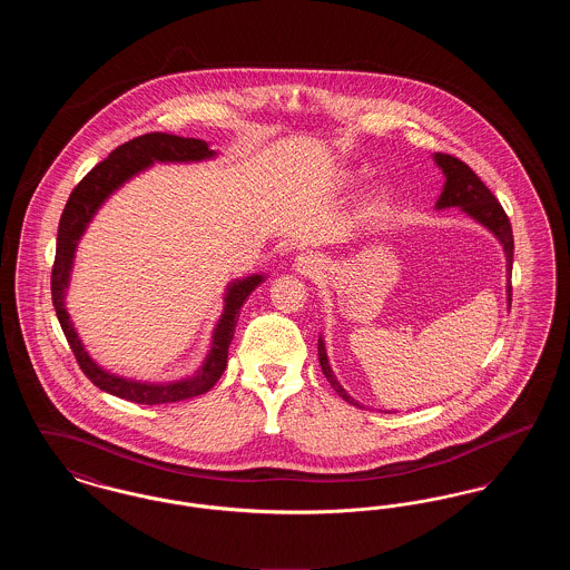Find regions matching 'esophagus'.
I'll return each mask as SVG.
<instances>
[{
    "label": "esophagus",
    "mask_w": 570,
    "mask_h": 570,
    "mask_svg": "<svg viewBox=\"0 0 570 570\" xmlns=\"http://www.w3.org/2000/svg\"><path fill=\"white\" fill-rule=\"evenodd\" d=\"M295 267L298 273H312L318 267V261L314 256H307V254H301L297 261H295Z\"/></svg>",
    "instance_id": "34e87169"
}]
</instances>
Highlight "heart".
Wrapping results in <instances>:
<instances>
[{
    "label": "heart",
    "instance_id": "1",
    "mask_svg": "<svg viewBox=\"0 0 570 570\" xmlns=\"http://www.w3.org/2000/svg\"><path fill=\"white\" fill-rule=\"evenodd\" d=\"M384 207H386V196L380 194L379 198H376V203H374V212H382Z\"/></svg>",
    "mask_w": 570,
    "mask_h": 570
}]
</instances>
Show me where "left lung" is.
I'll use <instances>...</instances> for the list:
<instances>
[{
	"label": "left lung",
	"instance_id": "obj_1",
	"mask_svg": "<svg viewBox=\"0 0 570 570\" xmlns=\"http://www.w3.org/2000/svg\"><path fill=\"white\" fill-rule=\"evenodd\" d=\"M438 168L444 173L446 181L442 194L435 203V209H446V207H460L463 214L476 219L479 224H483L489 228L495 239L504 247V256H507V275L513 272V228L509 216L504 214L502 205L495 200V196L491 194L488 186L476 177V173L465 163H461L460 158H453L449 154H434ZM507 295L511 303V282L507 284ZM318 358H321V367L326 380L331 382V386L337 391L340 397H344L348 404L358 406L353 397L342 389V384L335 379L331 365H328V356H326L325 342L323 337H318Z\"/></svg>",
	"mask_w": 570,
	"mask_h": 570
}]
</instances>
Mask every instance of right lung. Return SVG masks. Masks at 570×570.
I'll return each instance as SVG.
<instances>
[{
	"label": "right lung",
	"mask_w": 570,
	"mask_h": 570,
	"mask_svg": "<svg viewBox=\"0 0 570 570\" xmlns=\"http://www.w3.org/2000/svg\"><path fill=\"white\" fill-rule=\"evenodd\" d=\"M216 151L209 149L205 140L198 138H184V136L164 135V132H149L136 136L132 140L119 145L110 151L109 158L96 164L81 184L72 190L63 214L59 219L57 230V249H55L53 273H51V295H53L55 312L61 331L81 365L82 374L91 380L98 389L107 391L115 397L156 406V404H173L181 400H190L196 395L207 393L226 370L228 363V346L235 335V325L239 321V309L245 298L265 279V275H249L244 279L230 282L224 297V312L217 321L212 337V351L207 354L200 370L190 379L175 380V382H138V380L115 376L102 370L89 354L72 326L70 314L66 312V288L70 284V272L75 263V252L81 242L85 228L89 226L91 217L102 207V203L110 194L119 190L128 179H132L140 170L149 168L154 163H200L214 158Z\"/></svg>",
	"instance_id": "add662e5"
}]
</instances>
